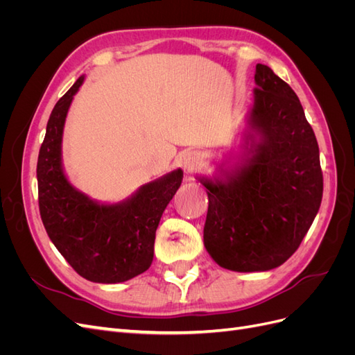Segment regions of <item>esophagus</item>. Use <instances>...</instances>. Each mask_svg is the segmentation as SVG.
<instances>
[{
  "label": "esophagus",
  "instance_id": "obj_1",
  "mask_svg": "<svg viewBox=\"0 0 355 355\" xmlns=\"http://www.w3.org/2000/svg\"><path fill=\"white\" fill-rule=\"evenodd\" d=\"M198 161H200L198 153L188 151L180 157V166L185 171H191V170H194V167L198 164Z\"/></svg>",
  "mask_w": 355,
  "mask_h": 355
}]
</instances>
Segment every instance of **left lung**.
Instances as JSON below:
<instances>
[{
    "label": "left lung",
    "instance_id": "left-lung-1",
    "mask_svg": "<svg viewBox=\"0 0 355 355\" xmlns=\"http://www.w3.org/2000/svg\"><path fill=\"white\" fill-rule=\"evenodd\" d=\"M254 84L237 151L211 178H197L209 197L204 247L219 266L237 272L283 265L323 197L318 144L296 93L262 63Z\"/></svg>",
    "mask_w": 355,
    "mask_h": 355
}]
</instances>
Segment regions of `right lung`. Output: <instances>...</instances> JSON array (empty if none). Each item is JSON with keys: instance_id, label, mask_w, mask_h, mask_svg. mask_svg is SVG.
<instances>
[{"instance_id": "add662e5", "label": "right lung", "mask_w": 355, "mask_h": 355, "mask_svg": "<svg viewBox=\"0 0 355 355\" xmlns=\"http://www.w3.org/2000/svg\"><path fill=\"white\" fill-rule=\"evenodd\" d=\"M85 75L53 108L41 145L37 180L40 214L51 243L85 280L116 284L153 263L155 231L184 171L175 168L116 202L98 201L75 188L63 168L62 139L67 115Z\"/></svg>"}]
</instances>
